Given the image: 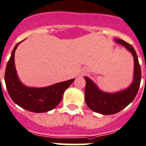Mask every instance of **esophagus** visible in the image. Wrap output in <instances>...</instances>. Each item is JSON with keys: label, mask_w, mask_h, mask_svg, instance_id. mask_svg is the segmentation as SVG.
<instances>
[{"label": "esophagus", "mask_w": 146, "mask_h": 146, "mask_svg": "<svg viewBox=\"0 0 146 146\" xmlns=\"http://www.w3.org/2000/svg\"><path fill=\"white\" fill-rule=\"evenodd\" d=\"M86 73V70L84 69H82L80 70V71H79V73H78V75H79V76H83V75H84Z\"/></svg>", "instance_id": "34e87169"}]
</instances>
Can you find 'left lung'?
<instances>
[{
  "label": "left lung",
  "instance_id": "1",
  "mask_svg": "<svg viewBox=\"0 0 146 146\" xmlns=\"http://www.w3.org/2000/svg\"><path fill=\"white\" fill-rule=\"evenodd\" d=\"M114 40L125 47L132 55L134 58V76L132 82L127 88L115 92L101 90L91 78L84 76L86 104L91 110L101 115L117 113L131 104L137 93L141 82V68L134 48L120 39H114Z\"/></svg>",
  "mask_w": 146,
  "mask_h": 146
}]
</instances>
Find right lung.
I'll return each mask as SVG.
<instances>
[{
	"instance_id": "1",
	"label": "right lung",
	"mask_w": 146,
	"mask_h": 146,
	"mask_svg": "<svg viewBox=\"0 0 146 146\" xmlns=\"http://www.w3.org/2000/svg\"><path fill=\"white\" fill-rule=\"evenodd\" d=\"M23 41L15 45L6 65L5 83L9 95L16 104L28 111L36 113L50 111L60 103L64 91L74 82L75 78L44 87L25 85L17 76L15 64V50Z\"/></svg>"
}]
</instances>
